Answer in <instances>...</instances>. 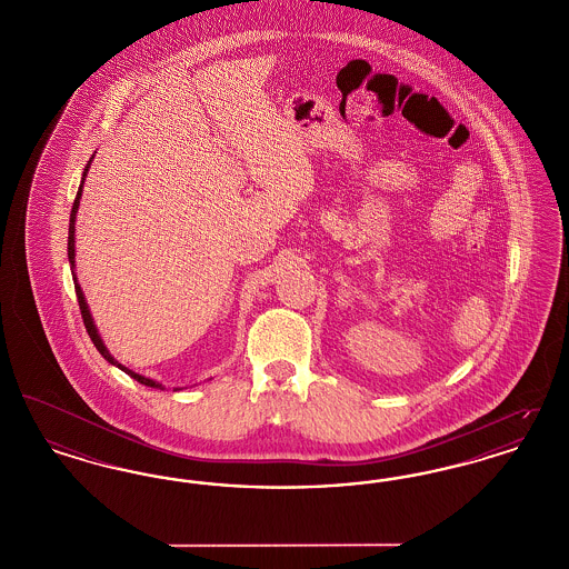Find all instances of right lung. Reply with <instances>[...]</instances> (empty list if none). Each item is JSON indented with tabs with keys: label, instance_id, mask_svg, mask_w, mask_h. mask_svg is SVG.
Here are the masks:
<instances>
[{
	"label": "right lung",
	"instance_id": "right-lung-1",
	"mask_svg": "<svg viewBox=\"0 0 569 569\" xmlns=\"http://www.w3.org/2000/svg\"><path fill=\"white\" fill-rule=\"evenodd\" d=\"M93 160V158H91ZM91 160L89 163L84 166V172H82L81 186H79V191H77V198H74V204H72V211H70V228H68V260H70V269H72V279L77 281V274H74V221H77V213H79V204H81V196H82V183H84V177H87V170H89V166H91ZM74 290H77V298H79V307H81V316H82V325L87 328V332H89V337H91V341H93V346L98 348V352L104 356V360H109L110 365H114V367H119L123 373H128L130 378H134L136 381H140L142 386H149V388H158V390H163L162 383L160 381H156V379L144 378V376H138L134 373L132 369H128V367H123L121 362H117L114 360V356H110L109 350H107V346H104V341H102V337L98 335V328L93 325V318H91V313H89V307H87V300H84V295H82L81 286H79V281L74 283ZM174 390H181V388H174Z\"/></svg>",
	"mask_w": 569,
	"mask_h": 569
}]
</instances>
